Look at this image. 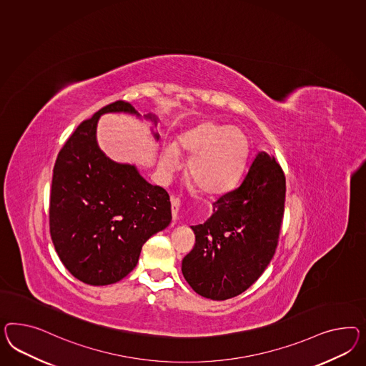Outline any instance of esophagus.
Wrapping results in <instances>:
<instances>
[{
  "mask_svg": "<svg viewBox=\"0 0 366 366\" xmlns=\"http://www.w3.org/2000/svg\"><path fill=\"white\" fill-rule=\"evenodd\" d=\"M170 204H172V216L173 219L176 221L178 218V210H179V205H181V201L176 197L170 198Z\"/></svg>",
  "mask_w": 366,
  "mask_h": 366,
  "instance_id": "34e87169",
  "label": "esophagus"
}]
</instances>
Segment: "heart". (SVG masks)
<instances>
[{"instance_id":"obj_1","label":"heart","mask_w":366,"mask_h":366,"mask_svg":"<svg viewBox=\"0 0 366 366\" xmlns=\"http://www.w3.org/2000/svg\"><path fill=\"white\" fill-rule=\"evenodd\" d=\"M178 152L190 157L188 177L202 193L222 194L237 184L247 164L249 144L238 129L204 121L184 132L177 148L168 145L162 150L161 168L172 173L178 165Z\"/></svg>"}]
</instances>
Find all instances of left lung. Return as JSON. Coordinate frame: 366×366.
I'll return each instance as SVG.
<instances>
[{
  "label": "left lung",
  "instance_id": "left-lung-1",
  "mask_svg": "<svg viewBox=\"0 0 366 366\" xmlns=\"http://www.w3.org/2000/svg\"><path fill=\"white\" fill-rule=\"evenodd\" d=\"M285 192L276 158L259 152L237 188L213 204V214L190 227L196 244L181 269L196 293L222 301L257 281L276 252Z\"/></svg>",
  "mask_w": 366,
  "mask_h": 366
}]
</instances>
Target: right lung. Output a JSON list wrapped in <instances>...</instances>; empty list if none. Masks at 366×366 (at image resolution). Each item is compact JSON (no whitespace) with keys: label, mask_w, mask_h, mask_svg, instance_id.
Listing matches in <instances>:
<instances>
[{"label":"right lung","mask_w":366,"mask_h":366,"mask_svg":"<svg viewBox=\"0 0 366 366\" xmlns=\"http://www.w3.org/2000/svg\"><path fill=\"white\" fill-rule=\"evenodd\" d=\"M139 113L116 101L99 109L59 150L50 192V236L61 262L79 281L114 284L136 267L142 245L172 221L168 192L150 185L134 165L107 157L96 130L105 113ZM157 125L153 114H145ZM154 137L158 139L157 133Z\"/></svg>","instance_id":"right-lung-1"}]
</instances>
